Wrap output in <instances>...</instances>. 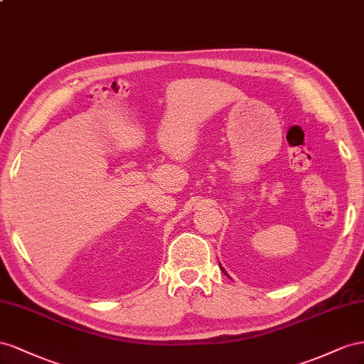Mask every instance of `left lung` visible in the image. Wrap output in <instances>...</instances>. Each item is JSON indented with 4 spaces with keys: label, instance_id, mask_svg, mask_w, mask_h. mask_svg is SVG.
I'll use <instances>...</instances> for the list:
<instances>
[{
    "label": "left lung",
    "instance_id": "8db88e82",
    "mask_svg": "<svg viewBox=\"0 0 364 364\" xmlns=\"http://www.w3.org/2000/svg\"><path fill=\"white\" fill-rule=\"evenodd\" d=\"M221 269H223V272H224V274H227V273H225V269H224V268H221Z\"/></svg>",
    "mask_w": 364,
    "mask_h": 364
}]
</instances>
